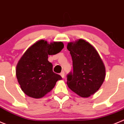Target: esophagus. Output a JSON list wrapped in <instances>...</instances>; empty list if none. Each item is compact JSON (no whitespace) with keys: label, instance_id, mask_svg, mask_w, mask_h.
<instances>
[{"label":"esophagus","instance_id":"esophagus-1","mask_svg":"<svg viewBox=\"0 0 124 124\" xmlns=\"http://www.w3.org/2000/svg\"><path fill=\"white\" fill-rule=\"evenodd\" d=\"M61 76H62V78H64V76H65V72L63 71H62V72H61Z\"/></svg>","mask_w":124,"mask_h":124}]
</instances>
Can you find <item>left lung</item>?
Listing matches in <instances>:
<instances>
[{"label": "left lung", "mask_w": 124, "mask_h": 124, "mask_svg": "<svg viewBox=\"0 0 124 124\" xmlns=\"http://www.w3.org/2000/svg\"><path fill=\"white\" fill-rule=\"evenodd\" d=\"M73 72L67 75V85L82 98L94 94L105 78V67L94 47L84 39L68 43Z\"/></svg>", "instance_id": "1"}]
</instances>
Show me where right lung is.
Returning a JSON list of instances; mask_svg holds the SVG:
<instances>
[{
    "mask_svg": "<svg viewBox=\"0 0 124 124\" xmlns=\"http://www.w3.org/2000/svg\"><path fill=\"white\" fill-rule=\"evenodd\" d=\"M62 42L40 40L29 47L16 66L17 79L25 94L33 98H41L50 92L62 79L53 71V65L48 61V55L59 53L63 49Z\"/></svg>",
    "mask_w": 124,
    "mask_h": 124,
    "instance_id": "add662e5",
    "label": "right lung"
}]
</instances>
